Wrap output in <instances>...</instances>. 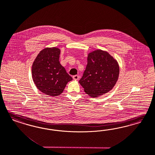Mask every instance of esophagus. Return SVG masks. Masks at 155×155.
Segmentation results:
<instances>
[{
	"mask_svg": "<svg viewBox=\"0 0 155 155\" xmlns=\"http://www.w3.org/2000/svg\"><path fill=\"white\" fill-rule=\"evenodd\" d=\"M73 78L74 80H78L79 79V76H78V75H74V76L73 77Z\"/></svg>",
	"mask_w": 155,
	"mask_h": 155,
	"instance_id": "esophagus-1",
	"label": "esophagus"
}]
</instances>
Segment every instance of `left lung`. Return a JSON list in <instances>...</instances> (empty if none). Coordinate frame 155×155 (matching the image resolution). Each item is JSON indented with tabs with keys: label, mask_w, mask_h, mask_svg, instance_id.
I'll return each mask as SVG.
<instances>
[{
	"label": "left lung",
	"mask_w": 155,
	"mask_h": 155,
	"mask_svg": "<svg viewBox=\"0 0 155 155\" xmlns=\"http://www.w3.org/2000/svg\"><path fill=\"white\" fill-rule=\"evenodd\" d=\"M87 61L85 70L79 81L86 93L96 98L111 91L119 76L117 60L106 51L96 50L88 54Z\"/></svg>",
	"instance_id": "1"
}]
</instances>
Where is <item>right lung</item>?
Instances as JSON below:
<instances>
[{
  "label": "right lung",
  "mask_w": 155,
  "mask_h": 155,
  "mask_svg": "<svg viewBox=\"0 0 155 155\" xmlns=\"http://www.w3.org/2000/svg\"><path fill=\"white\" fill-rule=\"evenodd\" d=\"M60 49L46 48L41 50L32 66L33 81L38 89L50 96H59L73 78L59 61Z\"/></svg>",
  "instance_id": "add662e5"
}]
</instances>
